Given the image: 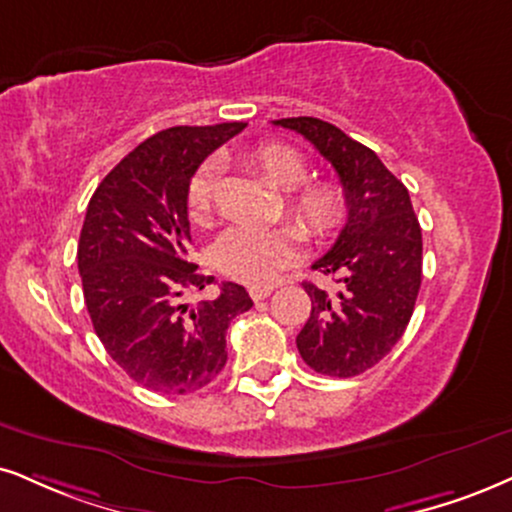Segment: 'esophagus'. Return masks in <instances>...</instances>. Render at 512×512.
<instances>
[{"mask_svg": "<svg viewBox=\"0 0 512 512\" xmlns=\"http://www.w3.org/2000/svg\"><path fill=\"white\" fill-rule=\"evenodd\" d=\"M273 289H275V287H270V285L251 287L249 294H251V299H254V301H263V299H268L270 294H273Z\"/></svg>", "mask_w": 512, "mask_h": 512, "instance_id": "obj_1", "label": "esophagus"}]
</instances>
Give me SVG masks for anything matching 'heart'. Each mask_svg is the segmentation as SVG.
Instances as JSON below:
<instances>
[{
  "mask_svg": "<svg viewBox=\"0 0 512 512\" xmlns=\"http://www.w3.org/2000/svg\"><path fill=\"white\" fill-rule=\"evenodd\" d=\"M246 161L261 170L270 182L287 192V211L301 230L313 239L330 237L344 223L346 201L344 187L337 180H311L308 163L299 151L282 142H261L246 154ZM218 163L199 166L187 187V213L194 223L208 225L213 220ZM301 235L294 225L251 227L235 225L223 232L213 246V263L220 273L242 285H268L282 268L294 261Z\"/></svg>",
  "mask_w": 512,
  "mask_h": 512,
  "instance_id": "1",
  "label": "heart"
}]
</instances>
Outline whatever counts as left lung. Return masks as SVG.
I'll use <instances>...</instances> for the list:
<instances>
[{"instance_id": "obj_1", "label": "left lung", "mask_w": 512, "mask_h": 512, "mask_svg": "<svg viewBox=\"0 0 512 512\" xmlns=\"http://www.w3.org/2000/svg\"><path fill=\"white\" fill-rule=\"evenodd\" d=\"M273 123L304 135L332 163L349 201L344 230L313 263L334 287L304 282L311 318L296 349L320 375H361L394 349L413 315L422 282L420 223L406 185L365 144L320 118Z\"/></svg>"}]
</instances>
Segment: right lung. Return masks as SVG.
<instances>
[{
    "label": "right lung",
    "mask_w": 512,
    "mask_h": 512,
    "mask_svg": "<svg viewBox=\"0 0 512 512\" xmlns=\"http://www.w3.org/2000/svg\"><path fill=\"white\" fill-rule=\"evenodd\" d=\"M246 123L178 125L151 135L92 194L78 242L85 306L104 349L142 387L192 394L225 368L232 318L254 306L223 282L213 301L182 304L213 277L187 261V187L201 161Z\"/></svg>",
    "instance_id": "1"
}]
</instances>
